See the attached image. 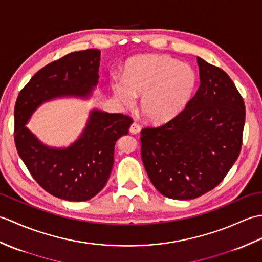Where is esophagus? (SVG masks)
I'll return each instance as SVG.
<instances>
[{"mask_svg":"<svg viewBox=\"0 0 262 262\" xmlns=\"http://www.w3.org/2000/svg\"><path fill=\"white\" fill-rule=\"evenodd\" d=\"M129 132L132 133V134L136 135V134H138V133L141 132V126L138 125L137 122H133L132 126H130V128H129Z\"/></svg>","mask_w":262,"mask_h":262,"instance_id":"34e87169","label":"esophagus"}]
</instances>
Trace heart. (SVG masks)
<instances>
[{
    "label": "heart",
    "mask_w": 262,
    "mask_h": 262,
    "mask_svg": "<svg viewBox=\"0 0 262 262\" xmlns=\"http://www.w3.org/2000/svg\"><path fill=\"white\" fill-rule=\"evenodd\" d=\"M197 85V74L189 64L168 55H144L125 66L124 81L114 83V92L125 104L142 96L140 107L151 122L173 118L190 101Z\"/></svg>",
    "instance_id": "1"
}]
</instances>
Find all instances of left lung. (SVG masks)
Here are the masks:
<instances>
[{"label": "left lung", "mask_w": 262, "mask_h": 262, "mask_svg": "<svg viewBox=\"0 0 262 262\" xmlns=\"http://www.w3.org/2000/svg\"><path fill=\"white\" fill-rule=\"evenodd\" d=\"M200 85L186 108L141 132L142 160L163 196L187 200L210 191L241 152L246 105L225 72L197 57Z\"/></svg>", "instance_id": "1"}]
</instances>
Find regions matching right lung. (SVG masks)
<instances>
[{
	"instance_id": "1",
	"label": "right lung",
	"mask_w": 262,
	"mask_h": 262,
	"mask_svg": "<svg viewBox=\"0 0 262 262\" xmlns=\"http://www.w3.org/2000/svg\"><path fill=\"white\" fill-rule=\"evenodd\" d=\"M99 49L74 52L46 65L20 91L14 108V142L38 185L53 196L85 202L107 183L115 144L133 124L129 116L94 109L77 141L66 148L49 147L26 127L39 105L59 97L90 96L99 80Z\"/></svg>"
}]
</instances>
